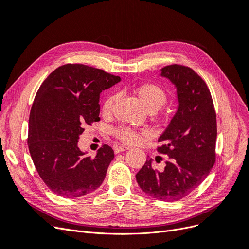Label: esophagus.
<instances>
[{"instance_id": "34e87169", "label": "esophagus", "mask_w": 249, "mask_h": 249, "mask_svg": "<svg viewBox=\"0 0 249 249\" xmlns=\"http://www.w3.org/2000/svg\"><path fill=\"white\" fill-rule=\"evenodd\" d=\"M128 149H129V148L126 147V146H118V147H115V148H114V152H115V153H121V152L126 151V150H128Z\"/></svg>"}]
</instances>
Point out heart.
Masks as SVG:
<instances>
[{
    "label": "heart",
    "mask_w": 249,
    "mask_h": 249,
    "mask_svg": "<svg viewBox=\"0 0 249 249\" xmlns=\"http://www.w3.org/2000/svg\"><path fill=\"white\" fill-rule=\"evenodd\" d=\"M135 94L142 102V104L144 105L146 110L151 113L159 110L167 101L166 93H165V91L159 85L155 84V83H145V84L138 86L135 89ZM116 99L117 97L114 94H111V95H108L104 98L101 105V111L104 115L111 114ZM112 134L122 143L128 145L136 144L142 138L147 136L146 132H138L134 128L125 126L114 128Z\"/></svg>",
    "instance_id": "heart-1"
}]
</instances>
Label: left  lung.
Listing matches in <instances>:
<instances>
[{"label":"left lung","instance_id":"obj_1","mask_svg":"<svg viewBox=\"0 0 249 249\" xmlns=\"http://www.w3.org/2000/svg\"><path fill=\"white\" fill-rule=\"evenodd\" d=\"M177 89L178 109L158 139L157 151L168 156L164 170L147 159L136 174L142 191L164 202H176L202 183L216 161L217 118L206 82L191 68L170 65L162 68Z\"/></svg>","mask_w":249,"mask_h":249}]
</instances>
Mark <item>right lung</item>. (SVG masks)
Returning a JSON list of instances; mask_svg holds the SVG:
<instances>
[{
	"mask_svg": "<svg viewBox=\"0 0 249 249\" xmlns=\"http://www.w3.org/2000/svg\"><path fill=\"white\" fill-rule=\"evenodd\" d=\"M121 77L82 64H67L51 73L35 95L28 128V148L40 178L55 195H88L103 182L114 158L103 145L95 157L78 148L84 126L100 121L99 94Z\"/></svg>",
	"mask_w": 249,
	"mask_h": 249,
	"instance_id": "obj_1",
	"label": "right lung"
}]
</instances>
